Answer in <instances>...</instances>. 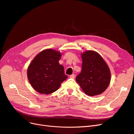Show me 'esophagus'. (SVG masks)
Returning <instances> with one entry per match:
<instances>
[{"label": "esophagus", "instance_id": "obj_1", "mask_svg": "<svg viewBox=\"0 0 134 134\" xmlns=\"http://www.w3.org/2000/svg\"><path fill=\"white\" fill-rule=\"evenodd\" d=\"M70 77L71 78V79H74L75 77V75L74 74H72L71 75H70Z\"/></svg>", "mask_w": 134, "mask_h": 134}]
</instances>
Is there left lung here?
I'll return each mask as SVG.
<instances>
[{
    "instance_id": "1",
    "label": "left lung",
    "mask_w": 134,
    "mask_h": 134,
    "mask_svg": "<svg viewBox=\"0 0 134 134\" xmlns=\"http://www.w3.org/2000/svg\"><path fill=\"white\" fill-rule=\"evenodd\" d=\"M81 71L76 77L84 93L93 96L103 93L111 80V73L104 59L97 52L87 50L81 53Z\"/></svg>"
}]
</instances>
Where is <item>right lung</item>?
<instances>
[{"label":"right lung","instance_id":"1","mask_svg":"<svg viewBox=\"0 0 134 134\" xmlns=\"http://www.w3.org/2000/svg\"><path fill=\"white\" fill-rule=\"evenodd\" d=\"M62 54L53 49H45L39 53L27 68V76L30 84L38 93L49 94L56 91L68 76L59 60Z\"/></svg>","mask_w":134,"mask_h":134}]
</instances>
